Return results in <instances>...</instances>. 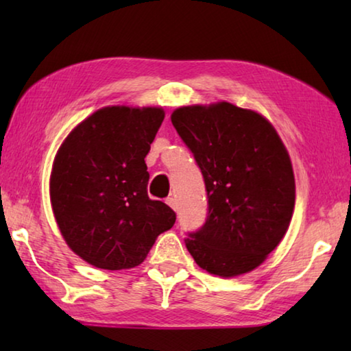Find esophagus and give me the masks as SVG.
<instances>
[{
  "instance_id": "obj_1",
  "label": "esophagus",
  "mask_w": 351,
  "mask_h": 351,
  "mask_svg": "<svg viewBox=\"0 0 351 351\" xmlns=\"http://www.w3.org/2000/svg\"><path fill=\"white\" fill-rule=\"evenodd\" d=\"M165 203H167L170 207H171V209H173V210H176L178 209V206H176V199L175 198H167V199H165Z\"/></svg>"
}]
</instances>
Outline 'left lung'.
<instances>
[{"instance_id":"8db88e82","label":"left lung","mask_w":351,"mask_h":351,"mask_svg":"<svg viewBox=\"0 0 351 351\" xmlns=\"http://www.w3.org/2000/svg\"><path fill=\"white\" fill-rule=\"evenodd\" d=\"M171 123L204 178L206 223L186 247L199 268L235 277L257 268L287 234L295 201L289 154L268 119L229 102L181 106Z\"/></svg>"}]
</instances>
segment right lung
I'll return each instance as SVG.
<instances>
[{
    "label": "right lung",
    "instance_id": "right-lung-1",
    "mask_svg": "<svg viewBox=\"0 0 351 351\" xmlns=\"http://www.w3.org/2000/svg\"><path fill=\"white\" fill-rule=\"evenodd\" d=\"M158 106H105L68 134L51 171V204L66 245L100 269L141 265L176 213L147 193L145 156Z\"/></svg>",
    "mask_w": 351,
    "mask_h": 351
}]
</instances>
